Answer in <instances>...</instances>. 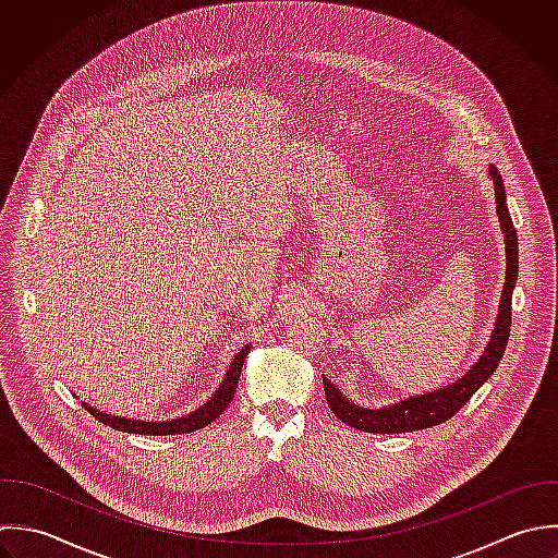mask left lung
<instances>
[{"label":"left lung","instance_id":"obj_1","mask_svg":"<svg viewBox=\"0 0 558 558\" xmlns=\"http://www.w3.org/2000/svg\"><path fill=\"white\" fill-rule=\"evenodd\" d=\"M489 175L494 180L496 210H498L500 228H502L505 243H507V280H505V289H502V298H500L496 328H494V335H492L483 356L457 383H452L439 391H433V393L407 398V400L385 407V409H363L359 404H352L332 383H328V378H324V391H326L328 407L348 426L363 430V433L396 435V433H413V430H424V428L444 424L450 417H454L470 402V398L492 378V374L500 365L507 343H509V332H511V302H513V289L518 282L520 260H518V230L513 228L511 213L507 206L502 175L498 173V169L494 165H489Z\"/></svg>","mask_w":558,"mask_h":558}]
</instances>
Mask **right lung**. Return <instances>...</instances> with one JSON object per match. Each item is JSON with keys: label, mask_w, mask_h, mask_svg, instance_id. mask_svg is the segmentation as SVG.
Here are the masks:
<instances>
[{"label": "right lung", "mask_w": 558, "mask_h": 558, "mask_svg": "<svg viewBox=\"0 0 558 558\" xmlns=\"http://www.w3.org/2000/svg\"><path fill=\"white\" fill-rule=\"evenodd\" d=\"M250 352V345H245L230 363L226 376H223V383L219 385V389L215 391V396L199 409H195L193 413L184 415V417H178V420H171V422H138V420H128V417H114V415H108L104 411H97L93 407H88L86 402L84 409L101 424L114 428V430H121V433H132V435H154V437H160V435H184V433H193V430H199V428H206L210 422H215L226 409L228 404L232 402L234 398V391L239 387V376H241V369H243V361Z\"/></svg>", "instance_id": "1"}]
</instances>
